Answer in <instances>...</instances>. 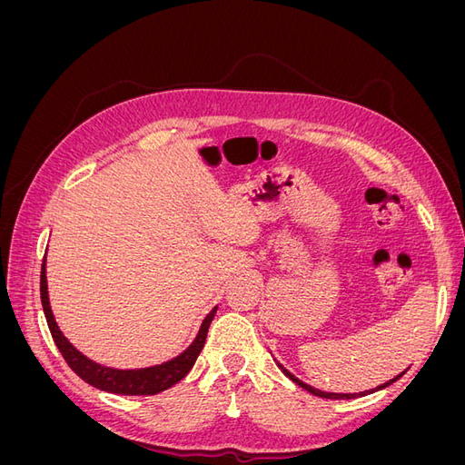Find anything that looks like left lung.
<instances>
[{"mask_svg":"<svg viewBox=\"0 0 465 465\" xmlns=\"http://www.w3.org/2000/svg\"><path fill=\"white\" fill-rule=\"evenodd\" d=\"M279 364V362H277ZM279 369L283 371V374L285 376H289L294 384H299L301 388H304L306 391H311V393H314V396H320V398H328V400H353V398H361V396H367V393H372V391H376V390H382V388H386V386H390L391 382H396L398 378H401L403 376V372L401 374H398L396 378H391V380H388V382H384L382 386H378V388H374V390H367V391H359V393H335V391H322V390H318V388H312V386H308L306 382H302V380H299L297 376L294 374H291L283 364H279Z\"/></svg>","mask_w":465,"mask_h":465,"instance_id":"left-lung-1","label":"left lung"}]
</instances>
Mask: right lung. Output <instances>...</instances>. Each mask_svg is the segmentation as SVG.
Segmentation results:
<instances>
[{"instance_id": "add662e5", "label": "right lung", "mask_w": 465, "mask_h": 465, "mask_svg": "<svg viewBox=\"0 0 465 465\" xmlns=\"http://www.w3.org/2000/svg\"><path fill=\"white\" fill-rule=\"evenodd\" d=\"M40 301L42 308H45V316L48 322L50 333L54 337V343L58 345L60 353L64 355L65 362L81 380H85L87 384L104 390L110 393H122V396H153V393H159L163 390H168L180 382L184 378L190 369L193 367L195 359L202 353L209 323L213 320L217 306L211 311L200 326L198 335L195 340L190 343L186 351L171 361H166L163 364H154V367L147 369H132V371H122V369H112L104 367V364H98L91 361L81 353L79 349H75L72 343H69L67 337L62 333V330L55 323L50 299H48V283H46V258L42 260V270H40Z\"/></svg>"}]
</instances>
